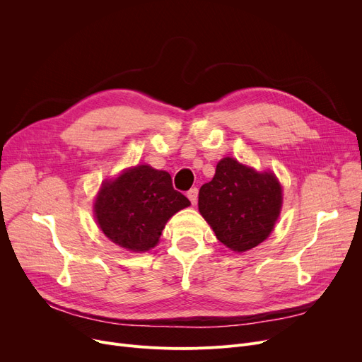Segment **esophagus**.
Segmentation results:
<instances>
[{
    "label": "esophagus",
    "instance_id": "esophagus-1",
    "mask_svg": "<svg viewBox=\"0 0 362 362\" xmlns=\"http://www.w3.org/2000/svg\"><path fill=\"white\" fill-rule=\"evenodd\" d=\"M187 198H189V201H191L192 204H197V201H198V189L192 187L191 191H187Z\"/></svg>",
    "mask_w": 362,
    "mask_h": 362
}]
</instances>
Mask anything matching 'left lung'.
<instances>
[{"label":"left lung","mask_w":362,"mask_h":362,"mask_svg":"<svg viewBox=\"0 0 362 362\" xmlns=\"http://www.w3.org/2000/svg\"><path fill=\"white\" fill-rule=\"evenodd\" d=\"M198 208L227 248L245 252L272 233L281 208V186L273 173H257L235 158H223L199 189Z\"/></svg>","instance_id":"left-lung-1"}]
</instances>
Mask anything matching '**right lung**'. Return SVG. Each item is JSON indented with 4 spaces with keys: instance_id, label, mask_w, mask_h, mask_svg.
Masks as SVG:
<instances>
[{
    "instance_id": "add662e5",
    "label": "right lung",
    "mask_w": 362,
    "mask_h": 362,
    "mask_svg": "<svg viewBox=\"0 0 362 362\" xmlns=\"http://www.w3.org/2000/svg\"><path fill=\"white\" fill-rule=\"evenodd\" d=\"M189 205L191 201L176 191L167 171L138 165L103 183L95 217L110 240L145 252L157 245L167 220Z\"/></svg>"
}]
</instances>
